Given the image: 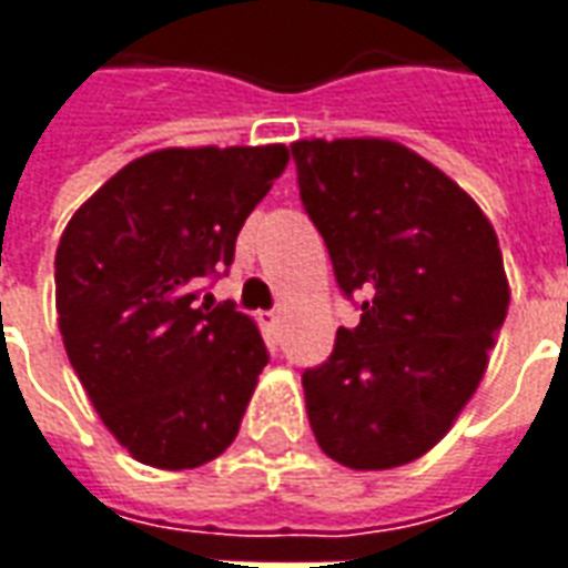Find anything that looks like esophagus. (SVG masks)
<instances>
[{
    "instance_id": "1",
    "label": "esophagus",
    "mask_w": 568,
    "mask_h": 568,
    "mask_svg": "<svg viewBox=\"0 0 568 568\" xmlns=\"http://www.w3.org/2000/svg\"><path fill=\"white\" fill-rule=\"evenodd\" d=\"M262 325L267 327V331H276V327H280V316H276V313H262Z\"/></svg>"
}]
</instances>
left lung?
Here are the masks:
<instances>
[{
	"mask_svg": "<svg viewBox=\"0 0 568 568\" xmlns=\"http://www.w3.org/2000/svg\"><path fill=\"white\" fill-rule=\"evenodd\" d=\"M306 216L361 322L304 369L310 427L348 469L430 452L485 376L508 310L503 252L476 201L382 138L292 144Z\"/></svg>",
	"mask_w": 568,
	"mask_h": 568,
	"instance_id": "1",
	"label": "left lung"
}]
</instances>
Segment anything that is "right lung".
Segmentation results:
<instances>
[{"mask_svg":"<svg viewBox=\"0 0 568 568\" xmlns=\"http://www.w3.org/2000/svg\"><path fill=\"white\" fill-rule=\"evenodd\" d=\"M285 165L283 144L155 150L62 231V343L104 427L141 464L192 469L237 436L271 355L234 301L201 304V285L229 273L243 222Z\"/></svg>","mask_w":568,"mask_h":568,"instance_id":"obj_1","label":"right lung"}]
</instances>
